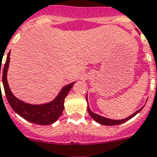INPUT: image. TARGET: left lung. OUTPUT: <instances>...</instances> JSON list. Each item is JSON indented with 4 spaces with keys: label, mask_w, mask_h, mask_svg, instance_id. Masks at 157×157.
<instances>
[{
    "label": "left lung",
    "mask_w": 157,
    "mask_h": 157,
    "mask_svg": "<svg viewBox=\"0 0 157 157\" xmlns=\"http://www.w3.org/2000/svg\"><path fill=\"white\" fill-rule=\"evenodd\" d=\"M137 30V29H136ZM138 31V30H137ZM86 100L87 101V111L89 113V115H91V117L93 119V120H95L96 122H98V124H100L102 125H106V126H112V125H117V124H121L123 123L126 122V121H128V120H130L133 117H134L137 114L140 112L141 110H143V108L144 107V105H143V107L140 108L139 110H138L137 111L132 114L131 115L128 116L127 118H125V119H123V120H112V119H109V118L104 117V116H101V115H98V114H96V113L92 112V110L90 109L89 105H88V100H87V94L86 96Z\"/></svg>",
    "instance_id": "left-lung-1"
}]
</instances>
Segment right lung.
Returning <instances> with one entry per match:
<instances>
[{
	"label": "right lung",
	"instance_id": "add662e5",
	"mask_svg": "<svg viewBox=\"0 0 157 157\" xmlns=\"http://www.w3.org/2000/svg\"><path fill=\"white\" fill-rule=\"evenodd\" d=\"M10 56V52L8 53L6 61L4 65L3 73H2V82H3V87H4L7 100L12 109L22 118H24V120L33 124H37L40 125H49L56 122L64 110L65 99L75 82H71L70 84L62 87L56 97L49 102L43 103V104H29V103L24 102V101L17 98L12 93L8 81H7V72L9 69Z\"/></svg>",
	"mask_w": 157,
	"mask_h": 157
}]
</instances>
